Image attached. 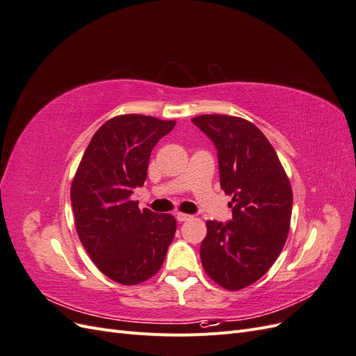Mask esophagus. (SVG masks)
Segmentation results:
<instances>
[{"label":"esophagus","instance_id":"esophagus-1","mask_svg":"<svg viewBox=\"0 0 356 356\" xmlns=\"http://www.w3.org/2000/svg\"><path fill=\"white\" fill-rule=\"evenodd\" d=\"M175 218H177L179 222H182V221H187V220H190V218H191V215L184 213V212H175Z\"/></svg>","mask_w":356,"mask_h":356}]
</instances>
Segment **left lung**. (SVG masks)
<instances>
[{
	"mask_svg": "<svg viewBox=\"0 0 356 356\" xmlns=\"http://www.w3.org/2000/svg\"><path fill=\"white\" fill-rule=\"evenodd\" d=\"M191 122L217 147L220 184L233 197L232 221H207L202 266L213 282L238 291L257 282L281 254L293 188L275 148L251 122L222 114H203Z\"/></svg>",
	"mask_w": 356,
	"mask_h": 356,
	"instance_id": "left-lung-1",
	"label": "left lung"
}]
</instances>
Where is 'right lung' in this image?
<instances>
[{
    "label": "right lung",
    "instance_id": "1",
    "mask_svg": "<svg viewBox=\"0 0 356 356\" xmlns=\"http://www.w3.org/2000/svg\"><path fill=\"white\" fill-rule=\"evenodd\" d=\"M175 123L141 114L110 118L93 135L74 175L75 230L95 266L117 284L153 277L174 241L175 218L141 211L131 196L144 186L152 149Z\"/></svg>",
    "mask_w": 356,
    "mask_h": 356
}]
</instances>
